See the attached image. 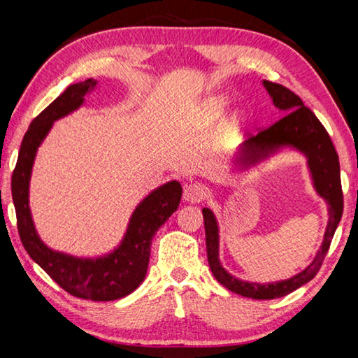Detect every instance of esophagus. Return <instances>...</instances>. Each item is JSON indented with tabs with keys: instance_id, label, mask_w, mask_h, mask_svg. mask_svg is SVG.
<instances>
[{
	"instance_id": "obj_1",
	"label": "esophagus",
	"mask_w": 358,
	"mask_h": 358,
	"mask_svg": "<svg viewBox=\"0 0 358 358\" xmlns=\"http://www.w3.org/2000/svg\"><path fill=\"white\" fill-rule=\"evenodd\" d=\"M205 196H207V187H205L202 183H189L185 186V192H183V199L189 203H199L203 201Z\"/></svg>"
}]
</instances>
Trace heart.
<instances>
[{"label":"heart","mask_w":358,"mask_h":358,"mask_svg":"<svg viewBox=\"0 0 358 358\" xmlns=\"http://www.w3.org/2000/svg\"><path fill=\"white\" fill-rule=\"evenodd\" d=\"M224 107H226V102H220V101L207 102V104L202 106V108L197 113L199 124L208 126L211 123H215V121L220 118L221 113L224 112Z\"/></svg>","instance_id":"heart-1"}]
</instances>
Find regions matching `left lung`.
<instances>
[{
	"label": "left lung",
	"instance_id": "left-lung-1",
	"mask_svg": "<svg viewBox=\"0 0 358 358\" xmlns=\"http://www.w3.org/2000/svg\"><path fill=\"white\" fill-rule=\"evenodd\" d=\"M264 87L273 99L275 107L286 113L273 124L259 132L257 136L250 137L241 145L237 164L250 167L256 162L265 159L282 147H292L301 151L308 159L314 187L317 194L329 203V224H327L324 241L320 245L316 257L305 270L295 276L276 282H250L241 281L222 268L220 262V230L217 222L210 208H203L205 240H207V256L211 273L217 282L241 296L254 300H271L284 296L303 284L311 281L317 275L322 265L325 254L329 251L333 235L343 216V189L341 175H339V161L335 147H333L329 132L317 120L310 108L305 107L303 101L295 93L290 92L280 83L264 80Z\"/></svg>",
	"mask_w": 358,
	"mask_h": 358
}]
</instances>
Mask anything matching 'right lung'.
Segmentation results:
<instances>
[{
    "mask_svg": "<svg viewBox=\"0 0 358 358\" xmlns=\"http://www.w3.org/2000/svg\"><path fill=\"white\" fill-rule=\"evenodd\" d=\"M94 87L96 80L93 78L71 85L31 121L20 145L10 187L17 229L29 257L68 294L85 300L110 301L134 292L145 280L151 238L173 211H177L183 189L178 181H169L150 192L132 213L120 246L106 256L80 259L53 251L44 245L36 232L28 205L29 178L36 151L52 129L53 121L77 110L83 104L85 96Z\"/></svg>",
    "mask_w": 358,
    "mask_h": 358,
    "instance_id": "obj_1",
    "label": "right lung"
}]
</instances>
